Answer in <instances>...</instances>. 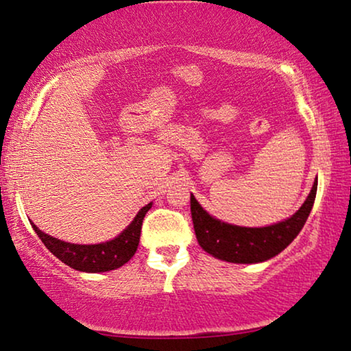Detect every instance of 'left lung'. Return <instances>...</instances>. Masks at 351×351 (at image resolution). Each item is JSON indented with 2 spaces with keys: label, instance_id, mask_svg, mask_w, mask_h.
I'll list each match as a JSON object with an SVG mask.
<instances>
[{
  "label": "left lung",
  "instance_id": "1",
  "mask_svg": "<svg viewBox=\"0 0 351 351\" xmlns=\"http://www.w3.org/2000/svg\"><path fill=\"white\" fill-rule=\"evenodd\" d=\"M317 194V179L303 206L292 217L265 228H243L213 218L191 194V218L199 245L210 256L230 263H258L278 256L303 229Z\"/></svg>",
  "mask_w": 351,
  "mask_h": 351
}]
</instances>
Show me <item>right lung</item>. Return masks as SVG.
<instances>
[{"label":"right lung","instance_id":"1","mask_svg":"<svg viewBox=\"0 0 351 351\" xmlns=\"http://www.w3.org/2000/svg\"><path fill=\"white\" fill-rule=\"evenodd\" d=\"M150 207H152V202L139 210L132 223L114 239L97 245L69 243V241H62L45 234L34 223H31V226L47 250L70 268L84 273H105L122 267L134 256L139 245V237H141L143 219Z\"/></svg>","mask_w":351,"mask_h":351}]
</instances>
